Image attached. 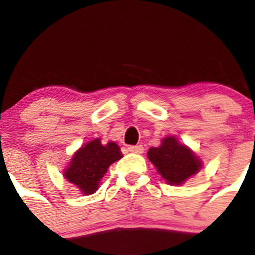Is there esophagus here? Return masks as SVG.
Wrapping results in <instances>:
<instances>
[{"instance_id":"34e87169","label":"esophagus","mask_w":255,"mask_h":255,"mask_svg":"<svg viewBox=\"0 0 255 255\" xmlns=\"http://www.w3.org/2000/svg\"><path fill=\"white\" fill-rule=\"evenodd\" d=\"M128 149H129V152L138 153V154H140V153L144 152V147L143 145H140V144H139V145H129Z\"/></svg>"}]
</instances>
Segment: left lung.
Returning <instances> with one entry per match:
<instances>
[{
    "mask_svg": "<svg viewBox=\"0 0 255 255\" xmlns=\"http://www.w3.org/2000/svg\"><path fill=\"white\" fill-rule=\"evenodd\" d=\"M148 158L157 167L161 176L168 184L175 185H180L193 176L202 166L197 155L180 144L175 136L164 138L159 147L150 148Z\"/></svg>",
    "mask_w": 255,
    "mask_h": 255,
    "instance_id": "left-lung-1",
    "label": "left lung"
}]
</instances>
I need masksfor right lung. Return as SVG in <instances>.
<instances>
[{
  "mask_svg": "<svg viewBox=\"0 0 255 255\" xmlns=\"http://www.w3.org/2000/svg\"><path fill=\"white\" fill-rule=\"evenodd\" d=\"M121 157L123 153L116 143L110 141L103 145L100 139H94L74 154L65 177L84 194H93L110 164Z\"/></svg>",
  "mask_w": 255,
  "mask_h": 255,
  "instance_id": "obj_1",
  "label": "right lung"
}]
</instances>
